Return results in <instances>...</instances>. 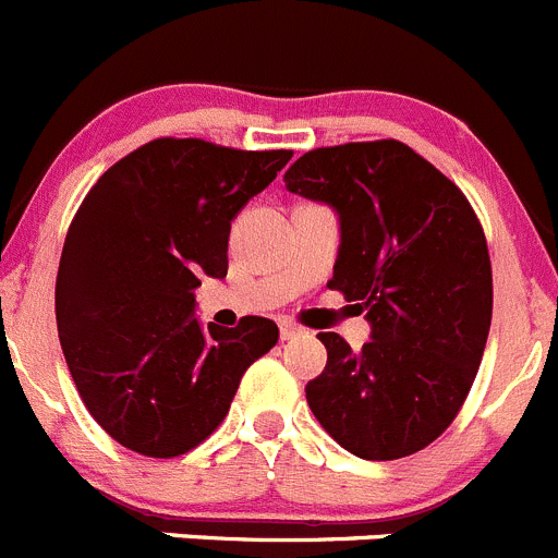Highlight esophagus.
<instances>
[{"label": "esophagus", "instance_id": "obj_1", "mask_svg": "<svg viewBox=\"0 0 558 558\" xmlns=\"http://www.w3.org/2000/svg\"><path fill=\"white\" fill-rule=\"evenodd\" d=\"M296 336H303V327L294 325V322H289V319H280V338H283V341H289V338H296Z\"/></svg>", "mask_w": 558, "mask_h": 558}]
</instances>
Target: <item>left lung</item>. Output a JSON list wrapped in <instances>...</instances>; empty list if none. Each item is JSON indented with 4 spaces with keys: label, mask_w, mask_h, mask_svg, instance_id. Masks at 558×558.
<instances>
[{
    "label": "left lung",
    "mask_w": 558,
    "mask_h": 558,
    "mask_svg": "<svg viewBox=\"0 0 558 558\" xmlns=\"http://www.w3.org/2000/svg\"><path fill=\"white\" fill-rule=\"evenodd\" d=\"M286 190L338 215L330 289L366 308L361 352L319 332L327 366L305 399L332 440L363 460H399L457 418L493 319V269L471 203L397 140L316 148Z\"/></svg>",
    "instance_id": "8db88e82"
}]
</instances>
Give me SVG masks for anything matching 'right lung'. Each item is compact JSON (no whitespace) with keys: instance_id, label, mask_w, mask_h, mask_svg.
<instances>
[{"instance_id":"add662e5","label":"right lung","mask_w":558,"mask_h":558,"mask_svg":"<svg viewBox=\"0 0 558 558\" xmlns=\"http://www.w3.org/2000/svg\"><path fill=\"white\" fill-rule=\"evenodd\" d=\"M289 159L161 137L82 201L57 272V332L82 402L126 449L161 460L195 449L278 343L264 316L203 327L195 289L203 275L226 278L231 220Z\"/></svg>"}]
</instances>
